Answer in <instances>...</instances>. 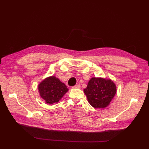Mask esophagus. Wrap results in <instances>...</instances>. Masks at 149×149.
Instances as JSON below:
<instances>
[{
	"label": "esophagus",
	"mask_w": 149,
	"mask_h": 149,
	"mask_svg": "<svg viewBox=\"0 0 149 149\" xmlns=\"http://www.w3.org/2000/svg\"><path fill=\"white\" fill-rule=\"evenodd\" d=\"M74 89H76V88H81V85L80 84H77V85H75L74 86L72 87Z\"/></svg>",
	"instance_id": "esophagus-1"
}]
</instances>
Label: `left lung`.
Segmentation results:
<instances>
[{
    "label": "left lung",
    "instance_id": "left-lung-1",
    "mask_svg": "<svg viewBox=\"0 0 149 149\" xmlns=\"http://www.w3.org/2000/svg\"><path fill=\"white\" fill-rule=\"evenodd\" d=\"M88 102L95 108H104L115 97L116 85L110 79L92 77L84 90Z\"/></svg>",
    "mask_w": 149,
    "mask_h": 149
}]
</instances>
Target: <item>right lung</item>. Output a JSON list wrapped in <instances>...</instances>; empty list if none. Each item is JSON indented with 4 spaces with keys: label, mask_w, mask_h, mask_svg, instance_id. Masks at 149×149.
<instances>
[{
    "label": "right lung",
    "mask_w": 149,
    "mask_h": 149,
    "mask_svg": "<svg viewBox=\"0 0 149 149\" xmlns=\"http://www.w3.org/2000/svg\"><path fill=\"white\" fill-rule=\"evenodd\" d=\"M40 96L48 104L58 102L68 91L66 85L59 79L51 76L45 79L38 85Z\"/></svg>",
    "instance_id": "right-lung-1"
}]
</instances>
